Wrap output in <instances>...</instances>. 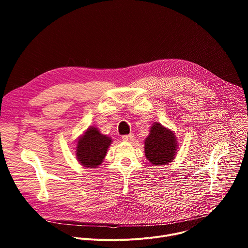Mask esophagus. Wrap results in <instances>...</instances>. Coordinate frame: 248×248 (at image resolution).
Here are the masks:
<instances>
[{
  "label": "esophagus",
  "mask_w": 248,
  "mask_h": 248,
  "mask_svg": "<svg viewBox=\"0 0 248 248\" xmlns=\"http://www.w3.org/2000/svg\"><path fill=\"white\" fill-rule=\"evenodd\" d=\"M123 140L124 141H131V140H133V138H134V135L132 134V133H130V134H126V135H123Z\"/></svg>",
  "instance_id": "esophagus-1"
}]
</instances>
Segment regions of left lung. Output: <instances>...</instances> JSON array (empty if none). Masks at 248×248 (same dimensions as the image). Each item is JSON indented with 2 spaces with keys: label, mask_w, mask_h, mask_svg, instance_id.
<instances>
[{
  "label": "left lung",
  "mask_w": 248,
  "mask_h": 248,
  "mask_svg": "<svg viewBox=\"0 0 248 248\" xmlns=\"http://www.w3.org/2000/svg\"><path fill=\"white\" fill-rule=\"evenodd\" d=\"M145 156L154 166H162L170 163L175 156L178 149V141L174 133L155 123L145 142Z\"/></svg>",
  "instance_id": "obj_1"
}]
</instances>
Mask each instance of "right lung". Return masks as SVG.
I'll use <instances>...</instances> for the list:
<instances>
[{
	"label": "right lung",
	"instance_id": "right-lung-1",
	"mask_svg": "<svg viewBox=\"0 0 248 248\" xmlns=\"http://www.w3.org/2000/svg\"><path fill=\"white\" fill-rule=\"evenodd\" d=\"M111 143V137L90 126L78 141L77 159L83 167L96 168L103 162Z\"/></svg>",
	"mask_w": 248,
	"mask_h": 248
}]
</instances>
